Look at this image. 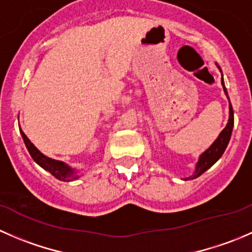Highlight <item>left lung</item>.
<instances>
[{"label": "left lung", "instance_id": "8db88e82", "mask_svg": "<svg viewBox=\"0 0 252 252\" xmlns=\"http://www.w3.org/2000/svg\"><path fill=\"white\" fill-rule=\"evenodd\" d=\"M216 64H217V63H216ZM217 67H218V69L220 70V65L217 64ZM220 73H222V70H220ZM222 86H223V90H224L225 95L228 96L227 89H225L223 78H222ZM228 100H229V96H228ZM233 126H234V112H233L232 103H230V101H229V119H228L227 126H225L224 129L220 131V135L217 136V139L212 142V145H211V146L208 147L206 151H204L201 155H200L199 161H197L196 166H195L194 173L187 178H183V180H191V179H195V178L200 177V175H201L202 173H205L207 169H210L211 167H212L213 164H215L216 162H217L218 159L222 157L223 152L225 151L228 144H229L230 136H232Z\"/></svg>", "mask_w": 252, "mask_h": 252}]
</instances>
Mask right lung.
Listing matches in <instances>:
<instances>
[{
    "mask_svg": "<svg viewBox=\"0 0 252 252\" xmlns=\"http://www.w3.org/2000/svg\"><path fill=\"white\" fill-rule=\"evenodd\" d=\"M19 130L20 134H22L23 140H24L25 146H27L28 151H29L30 156H32V158L34 159L41 168L50 172L53 177L57 178L58 180H62V182H73V180L78 179L79 175H77V171H75V169H73L72 167H69L67 163H64V162L56 161V159H52L50 158V157L45 156V155L41 154V152L34 146V144L27 138V135L23 133L22 129L19 128Z\"/></svg>",
    "mask_w": 252,
    "mask_h": 252,
    "instance_id": "1",
    "label": "right lung"
}]
</instances>
